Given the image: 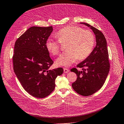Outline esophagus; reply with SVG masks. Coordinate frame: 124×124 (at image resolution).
<instances>
[{
	"mask_svg": "<svg viewBox=\"0 0 124 124\" xmlns=\"http://www.w3.org/2000/svg\"><path fill=\"white\" fill-rule=\"evenodd\" d=\"M63 71H64V72L65 73H68V72H69V70L68 69L66 68H63Z\"/></svg>",
	"mask_w": 124,
	"mask_h": 124,
	"instance_id": "esophagus-1",
	"label": "esophagus"
}]
</instances>
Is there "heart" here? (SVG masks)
<instances>
[{
	"mask_svg": "<svg viewBox=\"0 0 124 124\" xmlns=\"http://www.w3.org/2000/svg\"><path fill=\"white\" fill-rule=\"evenodd\" d=\"M56 36L58 40L48 39L46 46L47 51L55 55L59 53L61 43L67 44V51L60 55L56 60L57 66L68 67L77 59H86L91 54L95 44L93 33L78 26H70L63 28L56 33Z\"/></svg>",
	"mask_w": 124,
	"mask_h": 124,
	"instance_id": "b5f03b06",
	"label": "heart"
}]
</instances>
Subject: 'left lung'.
I'll list each match as a JSON object with an SVG mask.
<instances>
[{"instance_id":"obj_1","label":"left lung","mask_w":124,"mask_h":124,"mask_svg":"<svg viewBox=\"0 0 124 124\" xmlns=\"http://www.w3.org/2000/svg\"><path fill=\"white\" fill-rule=\"evenodd\" d=\"M92 29L96 36V46L92 53L84 61L71 71L76 73L77 79L72 84L73 89L83 96L92 95L100 89L107 78L110 64L107 41L102 32L98 29L85 23H81Z\"/></svg>"}]
</instances>
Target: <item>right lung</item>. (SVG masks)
I'll return each instance as SVG.
<instances>
[{"mask_svg":"<svg viewBox=\"0 0 124 124\" xmlns=\"http://www.w3.org/2000/svg\"><path fill=\"white\" fill-rule=\"evenodd\" d=\"M52 31V26H33L21 35L14 45V73L25 91L36 98L49 95L55 88L56 78L63 72L62 68L48 70L53 61L46 44Z\"/></svg>","mask_w":124,"mask_h":124,"instance_id":"right-lung-1","label":"right lung"}]
</instances>
